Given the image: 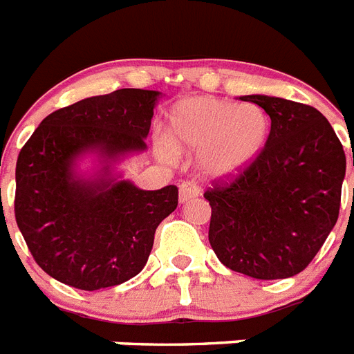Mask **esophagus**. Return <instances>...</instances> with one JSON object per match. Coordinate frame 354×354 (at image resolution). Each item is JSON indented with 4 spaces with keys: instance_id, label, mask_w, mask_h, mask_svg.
I'll return each instance as SVG.
<instances>
[{
    "instance_id": "34e87169",
    "label": "esophagus",
    "mask_w": 354,
    "mask_h": 354,
    "mask_svg": "<svg viewBox=\"0 0 354 354\" xmlns=\"http://www.w3.org/2000/svg\"><path fill=\"white\" fill-rule=\"evenodd\" d=\"M201 194V188L195 185L194 180H186L183 185L179 186V199L180 203H188L190 199L197 197Z\"/></svg>"
}]
</instances>
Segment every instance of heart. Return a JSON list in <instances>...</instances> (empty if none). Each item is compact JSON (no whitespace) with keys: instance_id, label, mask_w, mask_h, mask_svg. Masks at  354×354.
<instances>
[{"instance_id":"b5f03b06","label":"heart","mask_w":354,"mask_h":354,"mask_svg":"<svg viewBox=\"0 0 354 354\" xmlns=\"http://www.w3.org/2000/svg\"><path fill=\"white\" fill-rule=\"evenodd\" d=\"M268 131L267 115L254 104L216 97L179 102L168 117L169 142H159L164 159L179 151H199L201 168L212 177H230L256 159Z\"/></svg>"}]
</instances>
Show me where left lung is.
Masks as SVG:
<instances>
[{
  "mask_svg": "<svg viewBox=\"0 0 354 354\" xmlns=\"http://www.w3.org/2000/svg\"><path fill=\"white\" fill-rule=\"evenodd\" d=\"M243 100L265 109L270 131L247 168L205 192L212 206L208 241L230 270L290 278L315 259L336 225L346 153L313 106L263 95Z\"/></svg>",
  "mask_w": 354,
  "mask_h": 354,
  "instance_id": "8db88e82",
  "label": "left lung"
}]
</instances>
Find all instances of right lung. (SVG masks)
Wrapping results in <instances>:
<instances>
[{
    "label": "right lung",
    "instance_id": "obj_1",
    "mask_svg": "<svg viewBox=\"0 0 354 354\" xmlns=\"http://www.w3.org/2000/svg\"><path fill=\"white\" fill-rule=\"evenodd\" d=\"M157 97L117 89L84 98L45 117L19 151L16 223L34 261L62 283L98 290L137 276L157 226L177 208L174 185L146 192L128 180L73 177V160L89 148L109 159L146 148Z\"/></svg>",
    "mask_w": 354,
    "mask_h": 354
}]
</instances>
